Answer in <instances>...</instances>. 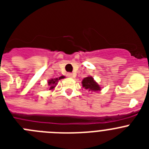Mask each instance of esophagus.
I'll return each mask as SVG.
<instances>
[{"instance_id":"1","label":"esophagus","mask_w":149,"mask_h":149,"mask_svg":"<svg viewBox=\"0 0 149 149\" xmlns=\"http://www.w3.org/2000/svg\"><path fill=\"white\" fill-rule=\"evenodd\" d=\"M67 77H74L73 74H72V73H68V74H67Z\"/></svg>"}]
</instances>
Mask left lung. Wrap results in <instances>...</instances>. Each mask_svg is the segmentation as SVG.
I'll return each mask as SVG.
<instances>
[{"label":"left lung","mask_w":149,"mask_h":149,"mask_svg":"<svg viewBox=\"0 0 149 149\" xmlns=\"http://www.w3.org/2000/svg\"><path fill=\"white\" fill-rule=\"evenodd\" d=\"M83 87L89 91H98L101 90V87L92 77H87L83 80Z\"/></svg>","instance_id":"1"}]
</instances>
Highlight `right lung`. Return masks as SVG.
<instances>
[{"label":"right lung","mask_w":149,"mask_h":149,"mask_svg":"<svg viewBox=\"0 0 149 149\" xmlns=\"http://www.w3.org/2000/svg\"><path fill=\"white\" fill-rule=\"evenodd\" d=\"M62 77H60L59 79L56 78V79H51V80H49V81H48V85L50 86V89H54V88L55 87V85L57 84V81H58V80H60V79Z\"/></svg>","instance_id":"add662e5"}]
</instances>
